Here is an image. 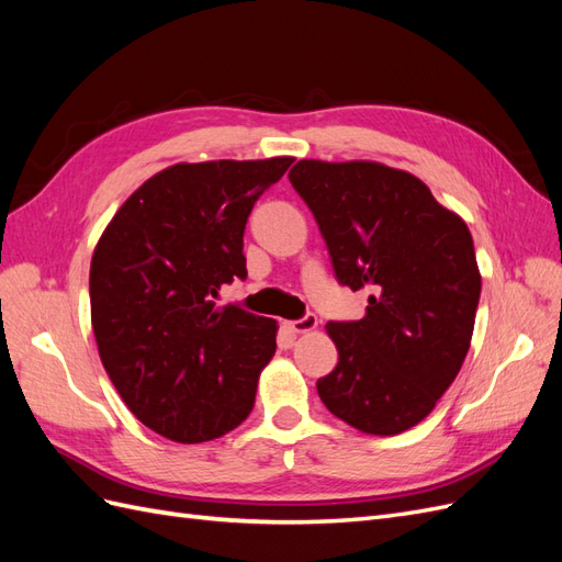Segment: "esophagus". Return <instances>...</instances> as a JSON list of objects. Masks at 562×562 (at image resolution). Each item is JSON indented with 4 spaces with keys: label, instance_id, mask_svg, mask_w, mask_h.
I'll list each match as a JSON object with an SVG mask.
<instances>
[{
    "label": "esophagus",
    "instance_id": "34e87169",
    "mask_svg": "<svg viewBox=\"0 0 562 562\" xmlns=\"http://www.w3.org/2000/svg\"><path fill=\"white\" fill-rule=\"evenodd\" d=\"M285 326H288V330H293V333H310V330H316L318 318H316V314H307V316H302L297 321H288Z\"/></svg>",
    "mask_w": 562,
    "mask_h": 562
}]
</instances>
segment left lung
Returning <instances> with one entry per match:
<instances>
[{"label": "left lung", "instance_id": "obj_1", "mask_svg": "<svg viewBox=\"0 0 562 562\" xmlns=\"http://www.w3.org/2000/svg\"><path fill=\"white\" fill-rule=\"evenodd\" d=\"M335 277L370 291L361 321H330L339 361L316 382L328 411L372 436L427 417L471 345L481 271L467 223L419 178L378 161L302 159L291 173Z\"/></svg>", "mask_w": 562, "mask_h": 562}]
</instances>
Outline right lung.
Instances as JSON below:
<instances>
[{"label":"right lung","mask_w":562,"mask_h":562,"mask_svg":"<svg viewBox=\"0 0 562 562\" xmlns=\"http://www.w3.org/2000/svg\"><path fill=\"white\" fill-rule=\"evenodd\" d=\"M291 157L176 164L114 213L91 260V323L119 396L145 427L203 443L250 415L277 321L217 307L220 288L246 279L252 203Z\"/></svg>","instance_id":"right-lung-1"}]
</instances>
